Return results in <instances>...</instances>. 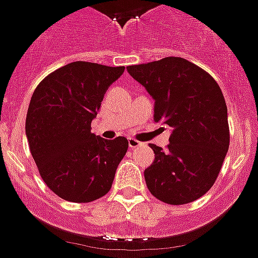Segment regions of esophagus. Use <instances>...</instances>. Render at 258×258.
<instances>
[{
    "label": "esophagus",
    "instance_id": "obj_1",
    "mask_svg": "<svg viewBox=\"0 0 258 258\" xmlns=\"http://www.w3.org/2000/svg\"><path fill=\"white\" fill-rule=\"evenodd\" d=\"M140 142H138V140L136 139H133V138H131V139H128V147L130 148H136V147H139L140 146Z\"/></svg>",
    "mask_w": 258,
    "mask_h": 258
}]
</instances>
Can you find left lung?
Wrapping results in <instances>:
<instances>
[{"mask_svg":"<svg viewBox=\"0 0 258 258\" xmlns=\"http://www.w3.org/2000/svg\"><path fill=\"white\" fill-rule=\"evenodd\" d=\"M127 71L155 100V122L171 127L167 150L150 144L155 160L144 169L148 190L167 204L198 200L217 179L229 148L228 110L219 85L179 56Z\"/></svg>","mask_w":258,"mask_h":258,"instance_id":"1","label":"left lung"}]
</instances>
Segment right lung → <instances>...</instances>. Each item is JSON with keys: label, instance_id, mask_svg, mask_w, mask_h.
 <instances>
[{"label": "right lung", "instance_id": "1", "mask_svg": "<svg viewBox=\"0 0 258 258\" xmlns=\"http://www.w3.org/2000/svg\"><path fill=\"white\" fill-rule=\"evenodd\" d=\"M124 73L91 62H71L37 86L26 115V138L46 185L63 200L90 203L110 190L128 140L91 133L103 96Z\"/></svg>", "mask_w": 258, "mask_h": 258}]
</instances>
